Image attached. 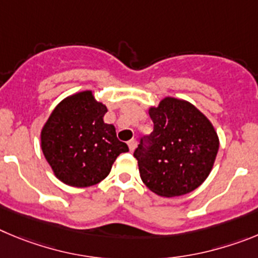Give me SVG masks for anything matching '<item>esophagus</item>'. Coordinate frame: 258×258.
<instances>
[{"label": "esophagus", "mask_w": 258, "mask_h": 258, "mask_svg": "<svg viewBox=\"0 0 258 258\" xmlns=\"http://www.w3.org/2000/svg\"><path fill=\"white\" fill-rule=\"evenodd\" d=\"M136 145H138V143H136V140H135V139H131V140L128 141V148L131 152H134V150L136 149Z\"/></svg>", "instance_id": "34e87169"}]
</instances>
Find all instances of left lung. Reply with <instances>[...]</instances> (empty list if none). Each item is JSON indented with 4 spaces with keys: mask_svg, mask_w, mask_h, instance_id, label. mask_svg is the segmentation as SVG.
Masks as SVG:
<instances>
[{
    "mask_svg": "<svg viewBox=\"0 0 258 258\" xmlns=\"http://www.w3.org/2000/svg\"><path fill=\"white\" fill-rule=\"evenodd\" d=\"M152 134L134 157L140 177L157 196H184L208 177L219 152V136L206 115L189 101L164 97L149 109Z\"/></svg>",
    "mask_w": 258,
    "mask_h": 258,
    "instance_id": "1",
    "label": "left lung"
}]
</instances>
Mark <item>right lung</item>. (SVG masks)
Wrapping results in <instances>:
<instances>
[{"instance_id": "add662e5", "label": "right lung", "mask_w": 258, "mask_h": 258, "mask_svg": "<svg viewBox=\"0 0 258 258\" xmlns=\"http://www.w3.org/2000/svg\"><path fill=\"white\" fill-rule=\"evenodd\" d=\"M106 112L92 91L71 95L52 110L41 131V148L61 182L74 187L99 184L118 155L128 152L115 127L104 122Z\"/></svg>"}]
</instances>
